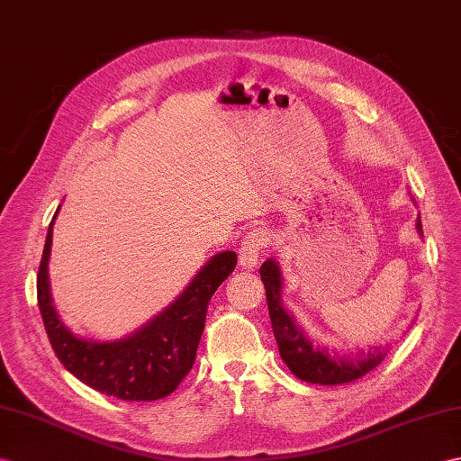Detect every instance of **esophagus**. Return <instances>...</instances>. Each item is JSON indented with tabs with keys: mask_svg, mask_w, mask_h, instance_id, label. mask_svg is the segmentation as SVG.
I'll return each mask as SVG.
<instances>
[{
	"mask_svg": "<svg viewBox=\"0 0 461 461\" xmlns=\"http://www.w3.org/2000/svg\"><path fill=\"white\" fill-rule=\"evenodd\" d=\"M267 243H269V238H267V233L261 230H253L248 235H245V240L240 245V265L243 269H255L257 263H259V255L261 251L267 248Z\"/></svg>",
	"mask_w": 461,
	"mask_h": 461,
	"instance_id": "obj_1",
	"label": "esophagus"
}]
</instances>
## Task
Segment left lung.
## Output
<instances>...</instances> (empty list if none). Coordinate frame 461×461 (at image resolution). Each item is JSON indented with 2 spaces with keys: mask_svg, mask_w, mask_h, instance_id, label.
Returning a JSON list of instances; mask_svg holds the SVG:
<instances>
[{
  "mask_svg": "<svg viewBox=\"0 0 461 461\" xmlns=\"http://www.w3.org/2000/svg\"><path fill=\"white\" fill-rule=\"evenodd\" d=\"M416 230L422 238L420 216L416 220ZM261 281L267 293V306L273 324V334L279 346V353L293 375L306 383L318 384H344L366 375L375 369L387 356L389 349L373 348L359 353H339L324 346H316L306 336V331L296 322L293 312L283 304V275L275 259H267L261 265Z\"/></svg>",
  "mask_w": 461,
  "mask_h": 461,
  "instance_id": "8db88e82",
  "label": "left lung"
}]
</instances>
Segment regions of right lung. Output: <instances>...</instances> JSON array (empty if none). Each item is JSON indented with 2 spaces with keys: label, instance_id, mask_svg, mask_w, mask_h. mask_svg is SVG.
Returning <instances> with one entry per match:
<instances>
[{
  "label": "right lung",
  "instance_id": "add662e5",
  "mask_svg": "<svg viewBox=\"0 0 461 461\" xmlns=\"http://www.w3.org/2000/svg\"><path fill=\"white\" fill-rule=\"evenodd\" d=\"M55 212L37 276L39 310L57 357L88 387L122 401H157L173 393L194 366L204 331L208 303L238 263L233 251L216 253L194 275L185 291L130 336L98 341L86 339L64 326L52 304L49 259Z\"/></svg>",
  "mask_w": 461,
  "mask_h": 461
}]
</instances>
